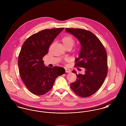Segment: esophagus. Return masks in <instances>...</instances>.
I'll return each mask as SVG.
<instances>
[{
  "instance_id": "34e87169",
  "label": "esophagus",
  "mask_w": 126,
  "mask_h": 126,
  "mask_svg": "<svg viewBox=\"0 0 126 126\" xmlns=\"http://www.w3.org/2000/svg\"><path fill=\"white\" fill-rule=\"evenodd\" d=\"M65 70H66V72H67V73H70L71 72L70 70L68 68H65Z\"/></svg>"
}]
</instances>
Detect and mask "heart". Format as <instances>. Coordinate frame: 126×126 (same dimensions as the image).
<instances>
[{
  "instance_id": "1",
  "label": "heart",
  "mask_w": 126,
  "mask_h": 126,
  "mask_svg": "<svg viewBox=\"0 0 126 126\" xmlns=\"http://www.w3.org/2000/svg\"><path fill=\"white\" fill-rule=\"evenodd\" d=\"M62 41L66 48L68 47L72 48L75 42L74 39H73V38L72 36L69 35L64 37L62 39ZM79 48L77 49L78 51H79Z\"/></svg>"
}]
</instances>
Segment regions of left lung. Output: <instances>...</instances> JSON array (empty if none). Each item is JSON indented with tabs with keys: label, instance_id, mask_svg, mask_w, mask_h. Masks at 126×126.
I'll list each match as a JSON object with an SVG mask.
<instances>
[{
	"label": "left lung",
	"instance_id": "left-lung-1",
	"mask_svg": "<svg viewBox=\"0 0 126 126\" xmlns=\"http://www.w3.org/2000/svg\"><path fill=\"white\" fill-rule=\"evenodd\" d=\"M65 31L74 36L80 44L75 67L85 68L84 74H77L76 80L70 84L71 89L79 96L89 97L100 88L107 73L106 51L99 39L92 32L85 30L66 28Z\"/></svg>",
	"mask_w": 126,
	"mask_h": 126
}]
</instances>
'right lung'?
<instances>
[{
    "label": "right lung",
    "mask_w": 126,
    "mask_h": 126,
    "mask_svg": "<svg viewBox=\"0 0 126 126\" xmlns=\"http://www.w3.org/2000/svg\"><path fill=\"white\" fill-rule=\"evenodd\" d=\"M64 28L46 29L29 37L19 53L18 65L21 79L32 94L42 95L53 87L56 79L65 73L64 68L46 67L42 60L49 47Z\"/></svg>",
    "instance_id": "right-lung-1"
}]
</instances>
